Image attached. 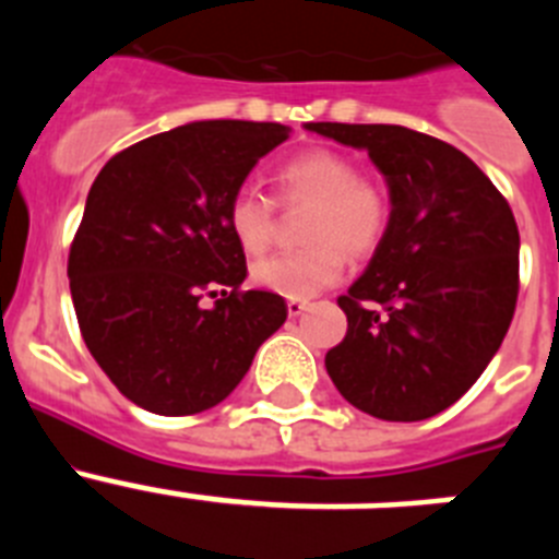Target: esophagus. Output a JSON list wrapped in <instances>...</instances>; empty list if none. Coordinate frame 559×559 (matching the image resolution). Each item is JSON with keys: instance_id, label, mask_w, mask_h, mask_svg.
<instances>
[{"instance_id": "obj_1", "label": "esophagus", "mask_w": 559, "mask_h": 559, "mask_svg": "<svg viewBox=\"0 0 559 559\" xmlns=\"http://www.w3.org/2000/svg\"><path fill=\"white\" fill-rule=\"evenodd\" d=\"M305 310H308V302L305 299H288V316H302Z\"/></svg>"}]
</instances>
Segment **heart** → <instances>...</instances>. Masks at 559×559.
Wrapping results in <instances>:
<instances>
[{
    "instance_id": "heart-1",
    "label": "heart",
    "mask_w": 559,
    "mask_h": 559,
    "mask_svg": "<svg viewBox=\"0 0 559 559\" xmlns=\"http://www.w3.org/2000/svg\"><path fill=\"white\" fill-rule=\"evenodd\" d=\"M276 201L308 206L302 240L290 254L265 257L251 269L254 283L288 299H310L338 283L347 254L360 260L378 251L392 224V199L378 181L358 176L347 153L313 147L290 156L274 176ZM226 226L246 254H263L274 237V201L237 190L226 204Z\"/></svg>"
}]
</instances>
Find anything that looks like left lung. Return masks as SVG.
Returning a JSON list of instances; mask_svg holds the SVG:
<instances>
[{
  "label": "left lung",
  "mask_w": 559,
  "mask_h": 559,
  "mask_svg": "<svg viewBox=\"0 0 559 559\" xmlns=\"http://www.w3.org/2000/svg\"><path fill=\"white\" fill-rule=\"evenodd\" d=\"M360 147L383 173L392 224L367 271L338 296L347 335L324 358L360 412L417 423L453 406L487 369L518 302L515 215L448 142L403 126L308 122Z\"/></svg>",
  "instance_id": "1"
}]
</instances>
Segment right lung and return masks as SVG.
Instances as JSON below:
<instances>
[{"label": "right lung", "instance_id": "add662e5", "mask_svg": "<svg viewBox=\"0 0 559 559\" xmlns=\"http://www.w3.org/2000/svg\"><path fill=\"white\" fill-rule=\"evenodd\" d=\"M288 133L280 122H187L97 173L69 249V290L88 353L145 412L218 406L283 328V296L240 290L246 254L226 204ZM204 295L219 296L212 309Z\"/></svg>", "mask_w": 559, "mask_h": 559}]
</instances>
